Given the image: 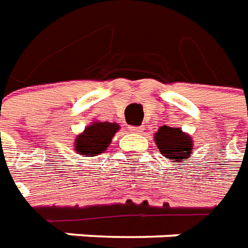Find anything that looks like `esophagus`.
Instances as JSON below:
<instances>
[{
  "label": "esophagus",
  "instance_id": "1",
  "mask_svg": "<svg viewBox=\"0 0 248 248\" xmlns=\"http://www.w3.org/2000/svg\"><path fill=\"white\" fill-rule=\"evenodd\" d=\"M144 129V127H129V131L131 132H141Z\"/></svg>",
  "mask_w": 248,
  "mask_h": 248
}]
</instances>
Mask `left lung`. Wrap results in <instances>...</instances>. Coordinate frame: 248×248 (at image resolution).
<instances>
[{
  "label": "left lung",
  "instance_id": "1",
  "mask_svg": "<svg viewBox=\"0 0 248 248\" xmlns=\"http://www.w3.org/2000/svg\"><path fill=\"white\" fill-rule=\"evenodd\" d=\"M155 143L163 156L176 163L189 160L194 141L188 133H184L180 128L163 125L155 133Z\"/></svg>",
  "mask_w": 248,
  "mask_h": 248
}]
</instances>
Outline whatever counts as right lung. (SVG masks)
Instances as JSON below:
<instances>
[{"instance_id":"obj_1","label":"right lung","mask_w":248,"mask_h":248,"mask_svg":"<svg viewBox=\"0 0 248 248\" xmlns=\"http://www.w3.org/2000/svg\"><path fill=\"white\" fill-rule=\"evenodd\" d=\"M120 129L119 124L94 121L75 140V149L81 156H97L109 147L112 138Z\"/></svg>"}]
</instances>
